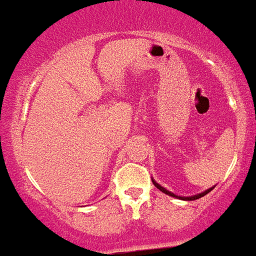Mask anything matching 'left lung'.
Returning a JSON list of instances; mask_svg holds the SVG:
<instances>
[{
  "label": "left lung",
  "instance_id": "left-lung-1",
  "mask_svg": "<svg viewBox=\"0 0 256 256\" xmlns=\"http://www.w3.org/2000/svg\"><path fill=\"white\" fill-rule=\"evenodd\" d=\"M151 180H152V178H151ZM152 183H154V186H155L156 188H159L160 191L164 192V194H166V195L172 196V198H180V200H186V201H194V200H198V198H202V196H205V195H206V194H209V192L212 191V188H214V187H210V188L205 190L204 192H200V194H198V195H194V196H178V195H176V194H173V192L168 191V190H166V188H164V187H162V186H160L159 183L156 182L155 180H152Z\"/></svg>",
  "mask_w": 256,
  "mask_h": 256
}]
</instances>
